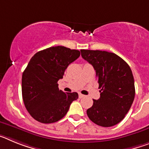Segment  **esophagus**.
I'll return each mask as SVG.
<instances>
[{"label":"esophagus","mask_w":149,"mask_h":149,"mask_svg":"<svg viewBox=\"0 0 149 149\" xmlns=\"http://www.w3.org/2000/svg\"><path fill=\"white\" fill-rule=\"evenodd\" d=\"M85 97V95L83 94H81V93H79V98H84Z\"/></svg>","instance_id":"obj_1"}]
</instances>
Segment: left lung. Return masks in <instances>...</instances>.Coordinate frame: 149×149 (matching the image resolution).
Here are the masks:
<instances>
[{"instance_id": "obj_1", "label": "left lung", "mask_w": 149, "mask_h": 149, "mask_svg": "<svg viewBox=\"0 0 149 149\" xmlns=\"http://www.w3.org/2000/svg\"><path fill=\"white\" fill-rule=\"evenodd\" d=\"M81 56L95 70L99 84L100 98L86 110L95 124L111 127L125 118L135 96L132 71L124 60L104 51L81 50Z\"/></svg>"}]
</instances>
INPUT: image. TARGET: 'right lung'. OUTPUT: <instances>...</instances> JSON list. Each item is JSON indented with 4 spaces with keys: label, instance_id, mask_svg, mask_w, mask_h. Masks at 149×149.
I'll list each match as a JSON object with an SVG mask.
<instances>
[{
    "label": "right lung",
    "instance_id": "add662e5",
    "mask_svg": "<svg viewBox=\"0 0 149 149\" xmlns=\"http://www.w3.org/2000/svg\"><path fill=\"white\" fill-rule=\"evenodd\" d=\"M80 55L78 50L55 46L39 51L30 59L22 74V91L24 104L34 119L44 124L57 122L78 98L77 93L60 90L57 82Z\"/></svg>",
    "mask_w": 149,
    "mask_h": 149
}]
</instances>
